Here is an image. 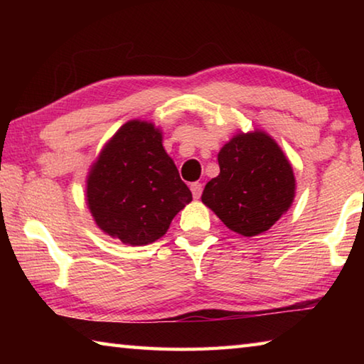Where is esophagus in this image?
<instances>
[{"mask_svg": "<svg viewBox=\"0 0 364 364\" xmlns=\"http://www.w3.org/2000/svg\"><path fill=\"white\" fill-rule=\"evenodd\" d=\"M191 193H193L194 199H199L202 194V184L200 183H193L191 184Z\"/></svg>", "mask_w": 364, "mask_h": 364, "instance_id": "esophagus-1", "label": "esophagus"}]
</instances>
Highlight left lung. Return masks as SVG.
Listing matches in <instances>:
<instances>
[{
  "mask_svg": "<svg viewBox=\"0 0 364 364\" xmlns=\"http://www.w3.org/2000/svg\"><path fill=\"white\" fill-rule=\"evenodd\" d=\"M220 175L205 184L202 202L231 231L245 237L268 231L295 196L284 152L264 132L237 133L218 152Z\"/></svg>",
  "mask_w": 364,
  "mask_h": 364,
  "instance_id": "1",
  "label": "left lung"
}]
</instances>
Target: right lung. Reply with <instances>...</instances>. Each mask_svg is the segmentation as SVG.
<instances>
[{
	"instance_id": "obj_1",
	"label": "right lung",
	"mask_w": 364,
	"mask_h": 364,
	"mask_svg": "<svg viewBox=\"0 0 364 364\" xmlns=\"http://www.w3.org/2000/svg\"><path fill=\"white\" fill-rule=\"evenodd\" d=\"M191 200L193 194L164 149L162 132L151 122L122 125L86 180V202L96 225L130 245L162 237Z\"/></svg>"
}]
</instances>
